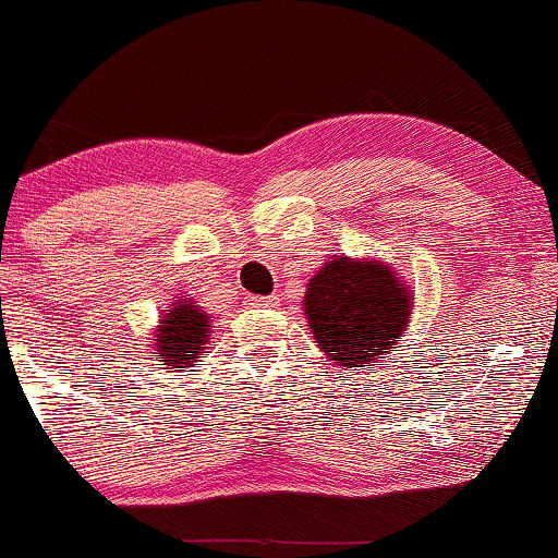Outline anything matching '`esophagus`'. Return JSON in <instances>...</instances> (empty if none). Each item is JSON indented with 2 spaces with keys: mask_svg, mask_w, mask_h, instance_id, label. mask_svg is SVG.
<instances>
[{
  "mask_svg": "<svg viewBox=\"0 0 558 558\" xmlns=\"http://www.w3.org/2000/svg\"><path fill=\"white\" fill-rule=\"evenodd\" d=\"M245 305H251V307H271V305H277V296H248V300H245Z\"/></svg>",
  "mask_w": 558,
  "mask_h": 558,
  "instance_id": "1",
  "label": "esophagus"
}]
</instances>
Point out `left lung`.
Listing matches in <instances>:
<instances>
[{
    "label": "left lung",
    "mask_w": 558,
    "mask_h": 558,
    "mask_svg": "<svg viewBox=\"0 0 558 558\" xmlns=\"http://www.w3.org/2000/svg\"><path fill=\"white\" fill-rule=\"evenodd\" d=\"M415 294L392 266L336 256L307 281L305 317L328 361L353 372L387 359L408 330Z\"/></svg>",
    "instance_id": "8db88e82"
}]
</instances>
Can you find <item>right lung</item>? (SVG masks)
<instances>
[{"label": "right lung", "mask_w": 558, "mask_h": 558, "mask_svg": "<svg viewBox=\"0 0 558 558\" xmlns=\"http://www.w3.org/2000/svg\"><path fill=\"white\" fill-rule=\"evenodd\" d=\"M209 328H213L209 315L194 302V296L184 294L173 300L148 338L150 349L158 353L156 361H161L156 366L173 368V372L197 366V361L209 353Z\"/></svg>", "instance_id": "right-lung-1"}]
</instances>
